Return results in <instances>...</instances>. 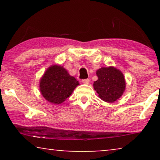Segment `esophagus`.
<instances>
[{
  "label": "esophagus",
  "mask_w": 160,
  "mask_h": 160,
  "mask_svg": "<svg viewBox=\"0 0 160 160\" xmlns=\"http://www.w3.org/2000/svg\"><path fill=\"white\" fill-rule=\"evenodd\" d=\"M82 83L85 84H88L89 83V79H84V80H82Z\"/></svg>",
  "instance_id": "34e87169"
}]
</instances>
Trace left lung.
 Returning a JSON list of instances; mask_svg holds the SVG:
<instances>
[{
  "label": "left lung",
  "mask_w": 160,
  "mask_h": 160,
  "mask_svg": "<svg viewBox=\"0 0 160 160\" xmlns=\"http://www.w3.org/2000/svg\"><path fill=\"white\" fill-rule=\"evenodd\" d=\"M98 80L93 87L98 97L107 102H113L123 95L126 88L124 74L113 66L102 67L97 70Z\"/></svg>",
  "instance_id": "left-lung-1"
}]
</instances>
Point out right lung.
Listing matches in <instances>:
<instances>
[{
  "label": "right lung",
  "mask_w": 160,
  "mask_h": 160,
  "mask_svg": "<svg viewBox=\"0 0 160 160\" xmlns=\"http://www.w3.org/2000/svg\"><path fill=\"white\" fill-rule=\"evenodd\" d=\"M79 83L65 68L52 65L46 70L39 82L41 94L48 102L61 104L69 98Z\"/></svg>",
  "instance_id": "obj_1"
}]
</instances>
